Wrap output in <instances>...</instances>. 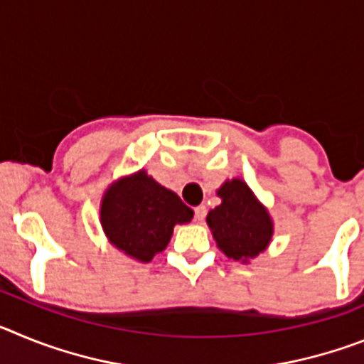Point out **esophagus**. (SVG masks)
Listing matches in <instances>:
<instances>
[{
	"label": "esophagus",
	"mask_w": 364,
	"mask_h": 364,
	"mask_svg": "<svg viewBox=\"0 0 364 364\" xmlns=\"http://www.w3.org/2000/svg\"><path fill=\"white\" fill-rule=\"evenodd\" d=\"M205 213H208V210H205V205H197V208H195V218H197L198 222L204 220Z\"/></svg>",
	"instance_id": "34e87169"
}]
</instances>
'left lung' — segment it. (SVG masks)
<instances>
[{"mask_svg":"<svg viewBox=\"0 0 364 364\" xmlns=\"http://www.w3.org/2000/svg\"><path fill=\"white\" fill-rule=\"evenodd\" d=\"M217 195L222 202L205 220L218 250L233 260L255 259L272 242L273 222L268 210L240 178L226 180Z\"/></svg>","mask_w":364,"mask_h":364,"instance_id":"left-lung-1","label":"left lung"}]
</instances>
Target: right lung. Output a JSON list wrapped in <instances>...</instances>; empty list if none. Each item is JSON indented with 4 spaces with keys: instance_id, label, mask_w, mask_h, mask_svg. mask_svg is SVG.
<instances>
[{
    "instance_id": "1",
    "label": "right lung",
    "mask_w": 364,
    "mask_h": 364,
    "mask_svg": "<svg viewBox=\"0 0 364 364\" xmlns=\"http://www.w3.org/2000/svg\"><path fill=\"white\" fill-rule=\"evenodd\" d=\"M191 218V208L144 169L112 182L100 205V222L109 242L140 262L162 253L173 228Z\"/></svg>"
}]
</instances>
